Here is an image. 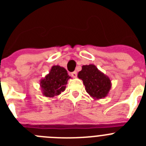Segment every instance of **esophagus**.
Instances as JSON below:
<instances>
[{
	"label": "esophagus",
	"instance_id": "esophagus-1",
	"mask_svg": "<svg viewBox=\"0 0 146 146\" xmlns=\"http://www.w3.org/2000/svg\"><path fill=\"white\" fill-rule=\"evenodd\" d=\"M77 72H73L71 73V76H72V77H74V78H75V77H77Z\"/></svg>",
	"mask_w": 146,
	"mask_h": 146
}]
</instances>
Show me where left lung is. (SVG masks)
<instances>
[{"instance_id": "obj_1", "label": "left lung", "mask_w": 146, "mask_h": 146, "mask_svg": "<svg viewBox=\"0 0 146 146\" xmlns=\"http://www.w3.org/2000/svg\"><path fill=\"white\" fill-rule=\"evenodd\" d=\"M77 77L83 82L86 92L96 100L106 97L111 89L110 77L94 64L82 66V70L79 72Z\"/></svg>"}]
</instances>
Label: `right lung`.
Instances as JSON below:
<instances>
[{
  "label": "right lung",
  "mask_w": 146,
  "mask_h": 146,
  "mask_svg": "<svg viewBox=\"0 0 146 146\" xmlns=\"http://www.w3.org/2000/svg\"><path fill=\"white\" fill-rule=\"evenodd\" d=\"M70 78L64 67L52 66L48 74L40 80L41 91L47 97L57 96L65 91L67 82Z\"/></svg>",
  "instance_id": "right-lung-1"
}]
</instances>
